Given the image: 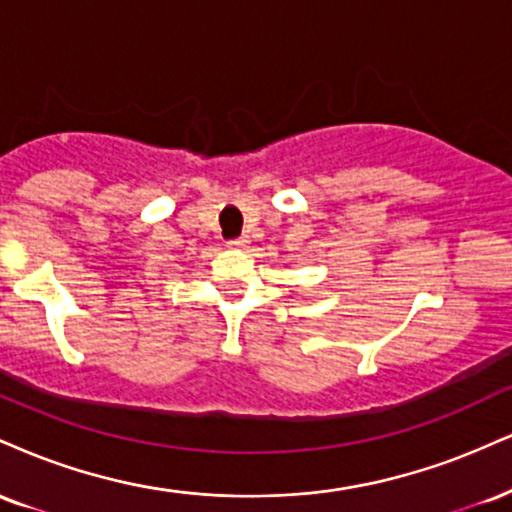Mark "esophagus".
Returning <instances> with one entry per match:
<instances>
[{"instance_id": "1", "label": "esophagus", "mask_w": 512, "mask_h": 512, "mask_svg": "<svg viewBox=\"0 0 512 512\" xmlns=\"http://www.w3.org/2000/svg\"><path fill=\"white\" fill-rule=\"evenodd\" d=\"M248 243H250L248 236H238V238H231L226 245H229V248H245Z\"/></svg>"}]
</instances>
